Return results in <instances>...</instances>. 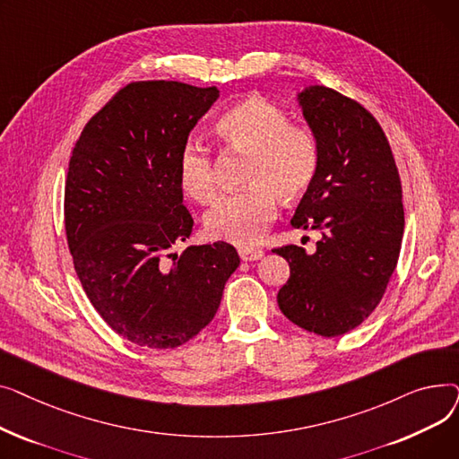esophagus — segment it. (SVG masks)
Segmentation results:
<instances>
[{
  "label": "esophagus",
  "mask_w": 459,
  "mask_h": 459,
  "mask_svg": "<svg viewBox=\"0 0 459 459\" xmlns=\"http://www.w3.org/2000/svg\"><path fill=\"white\" fill-rule=\"evenodd\" d=\"M238 253H239V258H242L244 262L260 260V258L264 256V251H260V249H249V247H242Z\"/></svg>",
  "instance_id": "34e87169"
}]
</instances>
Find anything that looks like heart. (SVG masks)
<instances>
[{"instance_id": "1", "label": "heart", "mask_w": 459, "mask_h": 459, "mask_svg": "<svg viewBox=\"0 0 459 459\" xmlns=\"http://www.w3.org/2000/svg\"><path fill=\"white\" fill-rule=\"evenodd\" d=\"M217 135L227 147L249 154L244 191L223 195L208 212L204 225L213 239L249 247L266 234L277 212V195L292 201L315 182L320 144L310 130L292 126L288 115L262 99L229 108L217 120ZM184 191L208 204L217 193L212 154L204 143L187 141L178 156Z\"/></svg>"}]
</instances>
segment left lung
Returning <instances> with one entry per match:
<instances>
[{
  "label": "left lung",
  "instance_id": "8db88e82",
  "mask_svg": "<svg viewBox=\"0 0 459 459\" xmlns=\"http://www.w3.org/2000/svg\"><path fill=\"white\" fill-rule=\"evenodd\" d=\"M296 100L320 144V167L290 223L322 238L312 255L273 249L290 264L277 303L296 325L341 336L368 318L396 268L402 184L389 141L363 106L324 85L305 87Z\"/></svg>",
  "mask_w": 459,
  "mask_h": 459
}]
</instances>
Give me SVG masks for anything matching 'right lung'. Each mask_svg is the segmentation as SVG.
<instances>
[{
	"mask_svg": "<svg viewBox=\"0 0 459 459\" xmlns=\"http://www.w3.org/2000/svg\"><path fill=\"white\" fill-rule=\"evenodd\" d=\"M217 99V87L130 83L72 151L65 229L74 270L104 322L137 346L167 350L193 339L239 266L227 242L173 253L193 229L178 156Z\"/></svg>",
	"mask_w": 459,
	"mask_h": 459,
	"instance_id": "add662e5",
	"label": "right lung"
}]
</instances>
